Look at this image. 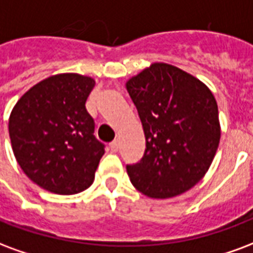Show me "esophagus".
Listing matches in <instances>:
<instances>
[{
    "label": "esophagus",
    "instance_id": "esophagus-1",
    "mask_svg": "<svg viewBox=\"0 0 253 253\" xmlns=\"http://www.w3.org/2000/svg\"><path fill=\"white\" fill-rule=\"evenodd\" d=\"M110 150L112 151V153H117L118 150H119V141H114L110 143Z\"/></svg>",
    "mask_w": 253,
    "mask_h": 253
}]
</instances>
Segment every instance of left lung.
<instances>
[{
    "mask_svg": "<svg viewBox=\"0 0 253 253\" xmlns=\"http://www.w3.org/2000/svg\"><path fill=\"white\" fill-rule=\"evenodd\" d=\"M146 138L145 154L127 165L131 184L151 198L185 193L203 178L220 143L216 99L174 65L154 63L126 83Z\"/></svg>",
    "mask_w": 253,
    "mask_h": 253,
    "instance_id": "obj_1",
    "label": "left lung"
}]
</instances>
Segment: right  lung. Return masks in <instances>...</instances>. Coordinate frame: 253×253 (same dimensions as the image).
<instances>
[{
    "label": "right lung",
    "mask_w": 253,
    "mask_h": 253,
    "mask_svg": "<svg viewBox=\"0 0 253 253\" xmlns=\"http://www.w3.org/2000/svg\"><path fill=\"white\" fill-rule=\"evenodd\" d=\"M95 80L78 74L50 76L33 85L13 107L9 136L24 173L56 194L91 186L104 145L85 102Z\"/></svg>",
    "instance_id": "obj_1"
}]
</instances>
